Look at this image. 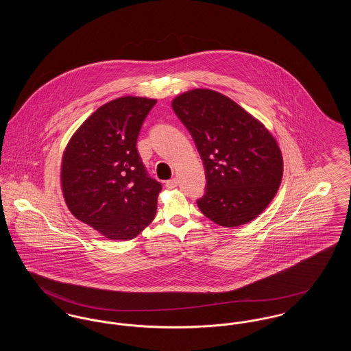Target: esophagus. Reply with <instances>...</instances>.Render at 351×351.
<instances>
[{
  "instance_id": "obj_1",
  "label": "esophagus",
  "mask_w": 351,
  "mask_h": 351,
  "mask_svg": "<svg viewBox=\"0 0 351 351\" xmlns=\"http://www.w3.org/2000/svg\"><path fill=\"white\" fill-rule=\"evenodd\" d=\"M166 186H167L168 189H173V188H176L178 186V179H171V180H167L166 182Z\"/></svg>"
}]
</instances>
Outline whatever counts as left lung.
<instances>
[{
	"instance_id": "left-lung-1",
	"label": "left lung",
	"mask_w": 351,
	"mask_h": 351,
	"mask_svg": "<svg viewBox=\"0 0 351 351\" xmlns=\"http://www.w3.org/2000/svg\"><path fill=\"white\" fill-rule=\"evenodd\" d=\"M172 109L192 135L205 169L206 188L197 200L204 216L234 228L258 217L283 178L276 139L262 122L212 89L175 97Z\"/></svg>"
}]
</instances>
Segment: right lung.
Masks as SVG:
<instances>
[{
	"label": "right lung",
	"instance_id": "right-lung-1",
	"mask_svg": "<svg viewBox=\"0 0 351 351\" xmlns=\"http://www.w3.org/2000/svg\"><path fill=\"white\" fill-rule=\"evenodd\" d=\"M156 100L119 97L100 106L72 135L62 159V189L71 213L113 241H129L156 215L162 184L136 150Z\"/></svg>",
	"mask_w": 351,
	"mask_h": 351
}]
</instances>
